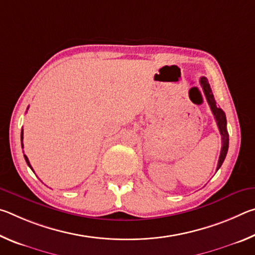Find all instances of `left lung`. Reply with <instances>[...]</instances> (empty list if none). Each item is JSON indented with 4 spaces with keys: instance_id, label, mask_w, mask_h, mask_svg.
I'll return each mask as SVG.
<instances>
[{
    "instance_id": "8db88e82",
    "label": "left lung",
    "mask_w": 255,
    "mask_h": 255,
    "mask_svg": "<svg viewBox=\"0 0 255 255\" xmlns=\"http://www.w3.org/2000/svg\"><path fill=\"white\" fill-rule=\"evenodd\" d=\"M200 85L202 90H204V93L207 99V102L210 107L211 111H213V115L216 119V123H217V126L219 129V132L222 135V150H221V155H219V159H218V165H217V171L219 167L222 166V164L224 162V159L226 157L227 150H228V132H227V128H226V116L225 112H224L221 108H219L217 105H216L214 94L211 92L210 85L208 83V80L206 77H200Z\"/></svg>"
}]
</instances>
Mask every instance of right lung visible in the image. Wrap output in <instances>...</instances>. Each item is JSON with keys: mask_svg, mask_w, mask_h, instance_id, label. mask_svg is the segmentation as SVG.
<instances>
[{"mask_svg": "<svg viewBox=\"0 0 255 255\" xmlns=\"http://www.w3.org/2000/svg\"><path fill=\"white\" fill-rule=\"evenodd\" d=\"M22 140H23V129H22V130H21V146H22V147H23ZM23 156H24V159H25V162H27V164H28V166L30 167V169H31V170H32V167H31V165H30V162H29V159H28V157H27V156H25V155H23ZM32 171H33V170H32ZM33 173H34V171H33Z\"/></svg>", "mask_w": 255, "mask_h": 255, "instance_id": "1", "label": "right lung"}]
</instances>
